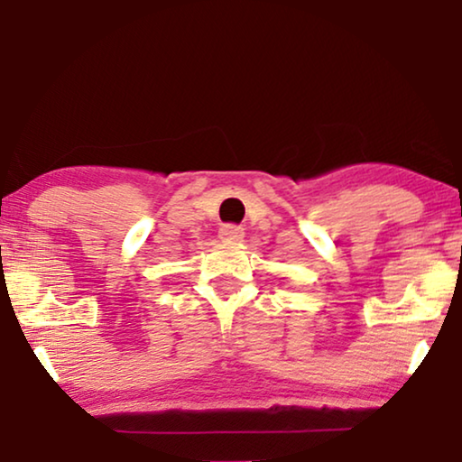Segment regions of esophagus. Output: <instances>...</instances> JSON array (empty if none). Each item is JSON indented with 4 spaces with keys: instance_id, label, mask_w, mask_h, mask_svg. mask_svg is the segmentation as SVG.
I'll return each instance as SVG.
<instances>
[{
    "instance_id": "34e87169",
    "label": "esophagus",
    "mask_w": 462,
    "mask_h": 462,
    "mask_svg": "<svg viewBox=\"0 0 462 462\" xmlns=\"http://www.w3.org/2000/svg\"><path fill=\"white\" fill-rule=\"evenodd\" d=\"M218 237L223 239V242H242L244 239V229L239 225H223L218 231Z\"/></svg>"
}]
</instances>
